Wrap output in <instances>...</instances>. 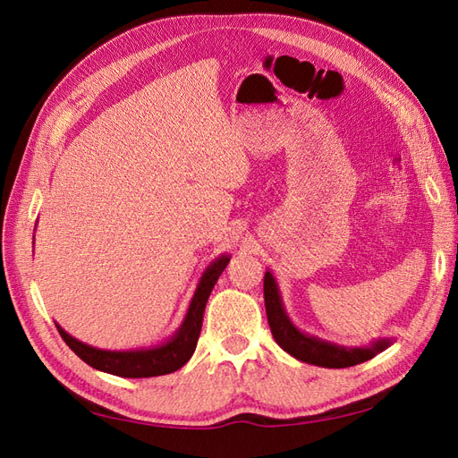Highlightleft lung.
<instances>
[{"instance_id":"1","label":"left lung","mask_w":458,"mask_h":458,"mask_svg":"<svg viewBox=\"0 0 458 458\" xmlns=\"http://www.w3.org/2000/svg\"><path fill=\"white\" fill-rule=\"evenodd\" d=\"M263 298H266L267 323L275 342L298 361L325 369H345L369 361L392 344L390 338H386L365 345V348H344V345L330 344L298 330L284 311L279 286H276L271 271H266V276H263Z\"/></svg>"}]
</instances>
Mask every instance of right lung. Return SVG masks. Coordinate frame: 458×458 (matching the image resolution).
<instances>
[{
    "label": "right lung",
    "instance_id": "1",
    "mask_svg": "<svg viewBox=\"0 0 458 458\" xmlns=\"http://www.w3.org/2000/svg\"><path fill=\"white\" fill-rule=\"evenodd\" d=\"M229 256H219L214 259L208 269L202 273V279L197 286V293L191 300V306L183 318L182 327L175 335L165 342L157 345V348H145V350H130V352H110L99 350L72 338L68 332H64L59 325L57 330L81 361H86L89 367L103 370L108 374H116L122 378H150L160 377V374H170L177 369H182L191 355L195 353L197 342L202 328V315L206 301L210 298L214 284L217 283L219 275L224 273L229 263Z\"/></svg>",
    "mask_w": 458,
    "mask_h": 458
}]
</instances>
